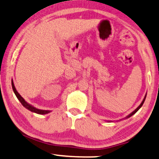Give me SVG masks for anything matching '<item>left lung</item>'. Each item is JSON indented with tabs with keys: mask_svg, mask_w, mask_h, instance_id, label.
I'll use <instances>...</instances> for the list:
<instances>
[{
	"mask_svg": "<svg viewBox=\"0 0 159 159\" xmlns=\"http://www.w3.org/2000/svg\"><path fill=\"white\" fill-rule=\"evenodd\" d=\"M145 98H146V95H145V97H144V98L143 101H142V103H141V104H140V105H139V107H138L137 108H136V109L135 110V111H134L133 112H132V113H131V114H129V115H128V116H127V117H128H128H130V116H131L132 115H134V114H135V113H136V111H138V110H139V108L142 107V105H143V103H144V100H145Z\"/></svg>",
	"mask_w": 159,
	"mask_h": 159,
	"instance_id": "1",
	"label": "left lung"
}]
</instances>
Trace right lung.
<instances>
[{"label":"right lung","instance_id":"right-lung-1","mask_svg":"<svg viewBox=\"0 0 159 159\" xmlns=\"http://www.w3.org/2000/svg\"><path fill=\"white\" fill-rule=\"evenodd\" d=\"M11 86H12V89H13V91L15 92V95L17 96V99L20 100V102L22 103V105H23L24 107H25L26 108H28V109L30 110V111H32V112H35V113L37 114H48L49 113L50 111H47V110H40V109H38V108H36L34 107V106H32L30 105V104L27 103L25 101V100L23 99V98L21 97L20 94L18 93L17 90H16L15 87V85H14V83H13V81H11Z\"/></svg>","mask_w":159,"mask_h":159}]
</instances>
